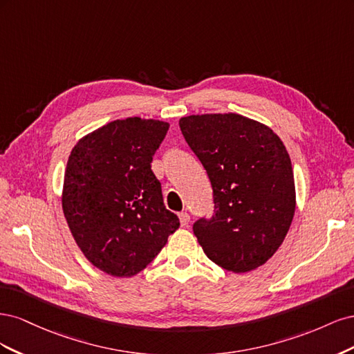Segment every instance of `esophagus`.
<instances>
[{
	"label": "esophagus",
	"instance_id": "obj_1",
	"mask_svg": "<svg viewBox=\"0 0 354 354\" xmlns=\"http://www.w3.org/2000/svg\"><path fill=\"white\" fill-rule=\"evenodd\" d=\"M178 218H180V224L181 226H187L189 221H190V216L187 212H180L178 214Z\"/></svg>",
	"mask_w": 354,
	"mask_h": 354
}]
</instances>
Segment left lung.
I'll use <instances>...</instances> for the list:
<instances>
[{
  "label": "left lung",
  "instance_id": "obj_1",
  "mask_svg": "<svg viewBox=\"0 0 354 354\" xmlns=\"http://www.w3.org/2000/svg\"><path fill=\"white\" fill-rule=\"evenodd\" d=\"M178 124L214 194V216L194 224L199 245L223 269L255 270L282 245L294 218L285 145L272 128L238 113L190 115Z\"/></svg>",
  "mask_w": 354,
  "mask_h": 354
}]
</instances>
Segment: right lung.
Masks as SVG:
<instances>
[{
  "label": "right lung",
  "instance_id": "right-lung-1",
  "mask_svg": "<svg viewBox=\"0 0 354 354\" xmlns=\"http://www.w3.org/2000/svg\"><path fill=\"white\" fill-rule=\"evenodd\" d=\"M168 128L138 116L116 120L84 136L69 155L63 214L85 259L111 276L142 272L180 226L151 168Z\"/></svg>",
  "mask_w": 354,
  "mask_h": 354
}]
</instances>
